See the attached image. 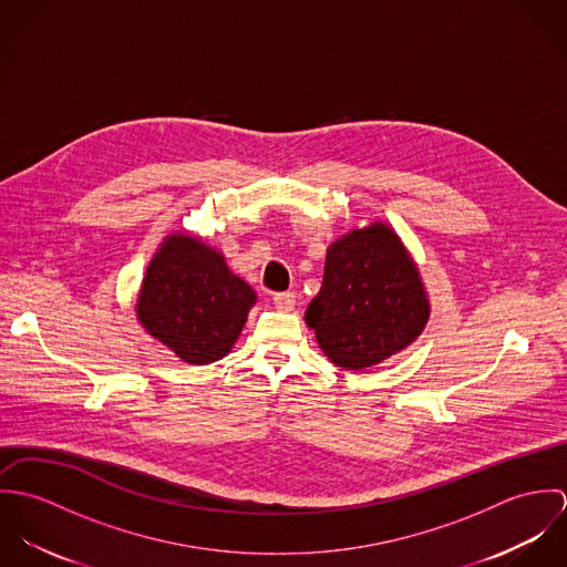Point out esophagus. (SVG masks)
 Wrapping results in <instances>:
<instances>
[{"label": "esophagus", "mask_w": 567, "mask_h": 567, "mask_svg": "<svg viewBox=\"0 0 567 567\" xmlns=\"http://www.w3.org/2000/svg\"><path fill=\"white\" fill-rule=\"evenodd\" d=\"M272 303L277 310L290 312L297 306V297H295V292H277V295H272Z\"/></svg>", "instance_id": "34e87169"}]
</instances>
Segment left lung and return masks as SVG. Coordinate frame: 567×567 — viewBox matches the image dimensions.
<instances>
[{
	"label": "left lung",
	"mask_w": 567,
	"mask_h": 567,
	"mask_svg": "<svg viewBox=\"0 0 567 567\" xmlns=\"http://www.w3.org/2000/svg\"><path fill=\"white\" fill-rule=\"evenodd\" d=\"M427 315L423 284L404 244L389 225L375 223L327 248L323 286L306 321L336 367L360 371L408 347Z\"/></svg>",
	"instance_id": "1"
}]
</instances>
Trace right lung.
<instances>
[{
  "mask_svg": "<svg viewBox=\"0 0 567 567\" xmlns=\"http://www.w3.org/2000/svg\"><path fill=\"white\" fill-rule=\"evenodd\" d=\"M252 303L255 292L218 250L176 234L146 270L137 317L181 360L209 364L231 351Z\"/></svg>",
  "mask_w": 567,
  "mask_h": 567,
  "instance_id": "obj_1",
  "label": "right lung"
}]
</instances>
